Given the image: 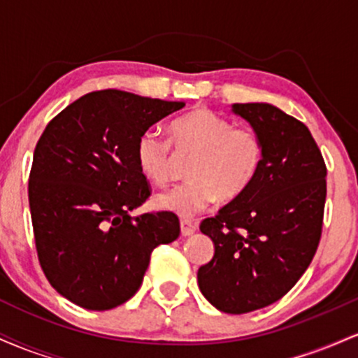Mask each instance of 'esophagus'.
Masks as SVG:
<instances>
[{"label":"esophagus","mask_w":358,"mask_h":358,"mask_svg":"<svg viewBox=\"0 0 358 358\" xmlns=\"http://www.w3.org/2000/svg\"><path fill=\"white\" fill-rule=\"evenodd\" d=\"M180 231H182V236H185V237L192 236V234H195V231H196V224H193L192 220L183 219L182 222H180Z\"/></svg>","instance_id":"esophagus-1"}]
</instances>
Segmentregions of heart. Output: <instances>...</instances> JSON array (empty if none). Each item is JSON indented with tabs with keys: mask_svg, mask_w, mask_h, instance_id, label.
Returning <instances> with one entry per match:
<instances>
[{
	"mask_svg": "<svg viewBox=\"0 0 358 358\" xmlns=\"http://www.w3.org/2000/svg\"><path fill=\"white\" fill-rule=\"evenodd\" d=\"M170 133L171 142L156 129H148L136 145L139 170L155 185L170 182L171 143L180 153H193L187 166L190 180L156 195L155 203L162 210L192 219L210 208L219 196H239L261 170L264 141L259 131L236 126L210 109H193L173 119Z\"/></svg>",
	"mask_w": 358,
	"mask_h": 358,
	"instance_id": "obj_1",
	"label": "heart"
}]
</instances>
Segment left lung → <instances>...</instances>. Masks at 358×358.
<instances>
[{
	"label": "left lung",
	"mask_w": 358,
	"mask_h": 358,
	"mask_svg": "<svg viewBox=\"0 0 358 358\" xmlns=\"http://www.w3.org/2000/svg\"><path fill=\"white\" fill-rule=\"evenodd\" d=\"M264 141L250 187L200 224L215 245L199 287L217 310L242 315L273 305L298 282L318 249L327 166L310 129L266 102L234 104Z\"/></svg>",
	"instance_id": "obj_1"
}]
</instances>
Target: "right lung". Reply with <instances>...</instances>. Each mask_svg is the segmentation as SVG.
Masks as SVG:
<instances>
[{
  "label": "right lung",
  "instance_id": "right-lung-1",
  "mask_svg": "<svg viewBox=\"0 0 358 358\" xmlns=\"http://www.w3.org/2000/svg\"><path fill=\"white\" fill-rule=\"evenodd\" d=\"M185 102L96 90L48 122L36 143L28 202L48 282L85 310H113L139 289L159 244L180 236L171 212L131 217L151 187L138 139Z\"/></svg>",
  "mask_w": 358,
  "mask_h": 358
}]
</instances>
